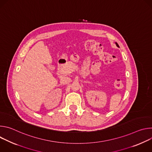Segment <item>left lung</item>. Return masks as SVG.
<instances>
[{
    "mask_svg": "<svg viewBox=\"0 0 152 152\" xmlns=\"http://www.w3.org/2000/svg\"><path fill=\"white\" fill-rule=\"evenodd\" d=\"M115 44H116V45L117 46V42H115Z\"/></svg>",
    "mask_w": 152,
    "mask_h": 152,
    "instance_id": "8db88e82",
    "label": "left lung"
}]
</instances>
